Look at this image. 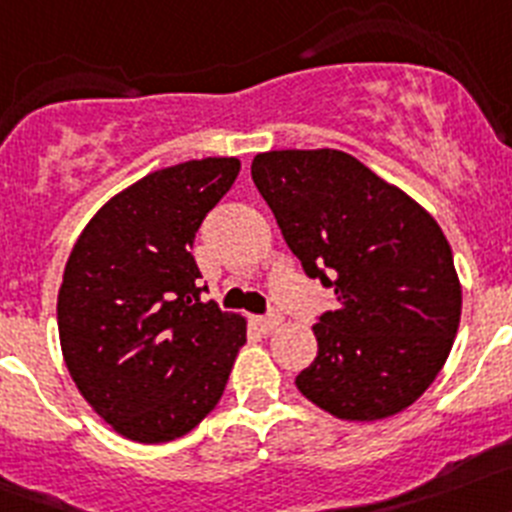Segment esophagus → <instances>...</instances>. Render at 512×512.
Here are the masks:
<instances>
[{
	"label": "esophagus",
	"mask_w": 512,
	"mask_h": 512,
	"mask_svg": "<svg viewBox=\"0 0 512 512\" xmlns=\"http://www.w3.org/2000/svg\"><path fill=\"white\" fill-rule=\"evenodd\" d=\"M279 323H282V315H279V312H269V315H264V318H259V325H261V328H264V330H274Z\"/></svg>",
	"instance_id": "34e87169"
}]
</instances>
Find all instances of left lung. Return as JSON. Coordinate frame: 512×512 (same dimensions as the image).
I'll return each mask as SVG.
<instances>
[{
	"label": "left lung",
	"instance_id": "obj_1",
	"mask_svg": "<svg viewBox=\"0 0 512 512\" xmlns=\"http://www.w3.org/2000/svg\"><path fill=\"white\" fill-rule=\"evenodd\" d=\"M251 176L307 277L336 292L297 390L341 420L410 408L449 359L461 284L443 230L413 197L333 148L269 151Z\"/></svg>",
	"mask_w": 512,
	"mask_h": 512
}]
</instances>
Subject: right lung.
<instances>
[{
	"mask_svg": "<svg viewBox=\"0 0 512 512\" xmlns=\"http://www.w3.org/2000/svg\"><path fill=\"white\" fill-rule=\"evenodd\" d=\"M241 171L202 158L115 194L74 243L58 289V336L84 400L120 436L166 443L200 425L246 343V320L202 302L189 253Z\"/></svg>",
	"mask_w": 512,
	"mask_h": 512,
	"instance_id": "1",
	"label": "right lung"
}]
</instances>
